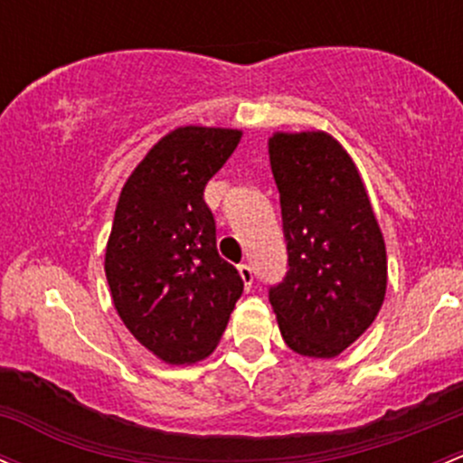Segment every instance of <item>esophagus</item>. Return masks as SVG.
Here are the masks:
<instances>
[{
    "mask_svg": "<svg viewBox=\"0 0 463 463\" xmlns=\"http://www.w3.org/2000/svg\"><path fill=\"white\" fill-rule=\"evenodd\" d=\"M237 270H240V277H241L243 286L250 288L252 286V279H255V272H252V268L248 266V263H241V266L237 268Z\"/></svg>",
    "mask_w": 463,
    "mask_h": 463,
    "instance_id": "esophagus-1",
    "label": "esophagus"
}]
</instances>
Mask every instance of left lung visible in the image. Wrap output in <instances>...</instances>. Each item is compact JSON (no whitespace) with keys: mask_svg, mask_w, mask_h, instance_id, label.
<instances>
[{"mask_svg":"<svg viewBox=\"0 0 463 463\" xmlns=\"http://www.w3.org/2000/svg\"><path fill=\"white\" fill-rule=\"evenodd\" d=\"M268 154L289 270L270 306L292 352L334 358L375 321L387 248L352 156L327 131H277Z\"/></svg>","mask_w":463,"mask_h":463,"instance_id":"8db88e82","label":"left lung"}]
</instances>
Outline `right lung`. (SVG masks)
I'll use <instances>...</instances> for the list:
<instances>
[{
    "instance_id": "right-lung-1",
    "label": "right lung",
    "mask_w": 463,
    "mask_h": 463,
    "mask_svg": "<svg viewBox=\"0 0 463 463\" xmlns=\"http://www.w3.org/2000/svg\"><path fill=\"white\" fill-rule=\"evenodd\" d=\"M241 140L228 127H177L127 177L105 248L111 301L145 349L166 364L213 354L243 292L217 255L204 186Z\"/></svg>"
}]
</instances>
